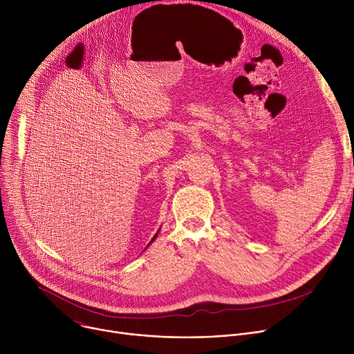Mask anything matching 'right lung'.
<instances>
[{"label":"right lung","instance_id":"obj_1","mask_svg":"<svg viewBox=\"0 0 354 354\" xmlns=\"http://www.w3.org/2000/svg\"><path fill=\"white\" fill-rule=\"evenodd\" d=\"M157 235H158V232H157V234H156V235H154V238H153V239H151V241H149V243H151V242H153V241H154V239H156V238H157ZM149 243H148V245H149Z\"/></svg>","mask_w":354,"mask_h":354}]
</instances>
